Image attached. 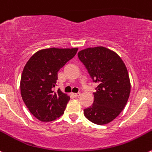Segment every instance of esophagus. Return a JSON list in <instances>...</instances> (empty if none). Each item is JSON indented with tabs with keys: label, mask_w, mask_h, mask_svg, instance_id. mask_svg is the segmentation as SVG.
<instances>
[{
	"label": "esophagus",
	"mask_w": 152,
	"mask_h": 152,
	"mask_svg": "<svg viewBox=\"0 0 152 152\" xmlns=\"http://www.w3.org/2000/svg\"><path fill=\"white\" fill-rule=\"evenodd\" d=\"M72 95H73V96H74V97H79V96H80V95H81V94H80V93H79V92H78V93H72Z\"/></svg>",
	"instance_id": "34e87169"
}]
</instances>
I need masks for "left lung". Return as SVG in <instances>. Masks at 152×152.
<instances>
[{
	"label": "left lung",
	"instance_id": "8db88e82",
	"mask_svg": "<svg viewBox=\"0 0 152 152\" xmlns=\"http://www.w3.org/2000/svg\"><path fill=\"white\" fill-rule=\"evenodd\" d=\"M93 82L98 83L94 102L84 110L86 118L98 125L107 124L125 107L130 94V80L120 56L107 48L98 46L78 53Z\"/></svg>",
	"mask_w": 152,
	"mask_h": 152
}]
</instances>
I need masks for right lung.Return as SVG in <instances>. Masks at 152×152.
<instances>
[{
	"mask_svg": "<svg viewBox=\"0 0 152 152\" xmlns=\"http://www.w3.org/2000/svg\"><path fill=\"white\" fill-rule=\"evenodd\" d=\"M77 50V48L42 49L30 57L23 68L20 79L22 98L31 113L40 121H54L64 114L70 98L54 88L57 72Z\"/></svg>",
	"mask_w": 152,
	"mask_h": 152,
	"instance_id": "add662e5",
	"label": "right lung"
}]
</instances>
